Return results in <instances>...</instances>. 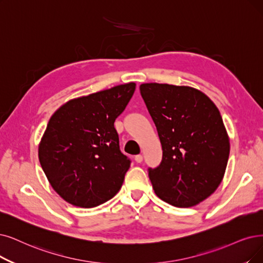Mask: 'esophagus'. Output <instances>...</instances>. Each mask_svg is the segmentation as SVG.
<instances>
[{
    "mask_svg": "<svg viewBox=\"0 0 263 263\" xmlns=\"http://www.w3.org/2000/svg\"><path fill=\"white\" fill-rule=\"evenodd\" d=\"M135 161L137 162V163H141V162L143 161V156H142V155H140V154L136 155V156H135Z\"/></svg>",
    "mask_w": 263,
    "mask_h": 263,
    "instance_id": "1",
    "label": "esophagus"
}]
</instances>
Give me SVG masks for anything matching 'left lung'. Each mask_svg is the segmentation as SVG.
<instances>
[{
    "label": "left lung",
    "instance_id": "1",
    "mask_svg": "<svg viewBox=\"0 0 263 263\" xmlns=\"http://www.w3.org/2000/svg\"><path fill=\"white\" fill-rule=\"evenodd\" d=\"M140 93L156 126L163 157L149 168L155 194L176 207H192L221 183L230 140L216 104L190 86L145 83Z\"/></svg>",
    "mask_w": 263,
    "mask_h": 263
}]
</instances>
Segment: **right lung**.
Instances as JSON below:
<instances>
[{"label":"right lung","mask_w":263,"mask_h":263,"mask_svg":"<svg viewBox=\"0 0 263 263\" xmlns=\"http://www.w3.org/2000/svg\"><path fill=\"white\" fill-rule=\"evenodd\" d=\"M135 89L132 82L72 99L51 115L39 160L50 185L66 202L91 208L120 191L130 160L120 150L114 122Z\"/></svg>","instance_id":"add662e5"}]
</instances>
